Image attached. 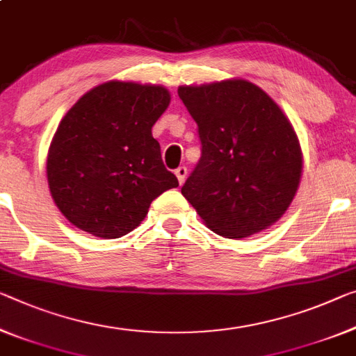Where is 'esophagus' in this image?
Returning a JSON list of instances; mask_svg holds the SVG:
<instances>
[{
	"mask_svg": "<svg viewBox=\"0 0 356 356\" xmlns=\"http://www.w3.org/2000/svg\"><path fill=\"white\" fill-rule=\"evenodd\" d=\"M175 175H177L178 183L183 184L184 179H186V175H188V168H186V167H178L177 170H175Z\"/></svg>",
	"mask_w": 356,
	"mask_h": 356,
	"instance_id": "1",
	"label": "esophagus"
}]
</instances>
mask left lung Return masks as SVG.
Instances as JSON below:
<instances>
[{"label": "left lung", "mask_w": 356, "mask_h": 356, "mask_svg": "<svg viewBox=\"0 0 356 356\" xmlns=\"http://www.w3.org/2000/svg\"><path fill=\"white\" fill-rule=\"evenodd\" d=\"M199 127L202 157L181 194L205 226L245 238L285 215L302 177V151L291 122L247 79L179 86Z\"/></svg>", "instance_id": "left-lung-1"}]
</instances>
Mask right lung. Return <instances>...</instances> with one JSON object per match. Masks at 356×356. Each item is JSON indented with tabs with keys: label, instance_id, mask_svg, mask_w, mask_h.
<instances>
[{
	"label": "right lung",
	"instance_id": "1",
	"mask_svg": "<svg viewBox=\"0 0 356 356\" xmlns=\"http://www.w3.org/2000/svg\"><path fill=\"white\" fill-rule=\"evenodd\" d=\"M170 105L163 86L108 81L65 114L49 146V191L81 231L119 238L178 179L163 165L152 125Z\"/></svg>",
	"mask_w": 356,
	"mask_h": 356
}]
</instances>
